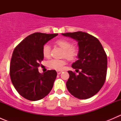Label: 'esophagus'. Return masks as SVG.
<instances>
[{"label": "esophagus", "instance_id": "esophagus-1", "mask_svg": "<svg viewBox=\"0 0 121 121\" xmlns=\"http://www.w3.org/2000/svg\"><path fill=\"white\" fill-rule=\"evenodd\" d=\"M62 72H63V71H59V70L57 71V74H60L61 73H62Z\"/></svg>", "mask_w": 121, "mask_h": 121}]
</instances>
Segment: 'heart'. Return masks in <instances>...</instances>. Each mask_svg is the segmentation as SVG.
I'll list each match as a JSON object with an SVG mask.
<instances>
[{"instance_id":"obj_1","label":"heart","mask_w":121,"mask_h":121,"mask_svg":"<svg viewBox=\"0 0 121 121\" xmlns=\"http://www.w3.org/2000/svg\"><path fill=\"white\" fill-rule=\"evenodd\" d=\"M55 44L64 50L63 57H65L69 60H73L77 57L79 50L77 46H72L71 42L65 39H60L55 41ZM43 55L46 58L50 57L51 54L50 46L48 44L44 45L42 49ZM65 59H52L47 62L48 67L54 69H61L65 64Z\"/></svg>"}]
</instances>
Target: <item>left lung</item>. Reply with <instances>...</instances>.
<instances>
[{"label":"left lung","mask_w":121,"mask_h":121,"mask_svg":"<svg viewBox=\"0 0 121 121\" xmlns=\"http://www.w3.org/2000/svg\"><path fill=\"white\" fill-rule=\"evenodd\" d=\"M62 35L76 40L79 47L78 60L71 65L78 74L68 71L67 90L75 98L81 99L91 98L101 90L105 81L107 71L105 52L98 39L87 33L77 31Z\"/></svg>","instance_id":"8db88e82"}]
</instances>
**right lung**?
Listing matches in <instances>:
<instances>
[{
  "mask_svg": "<svg viewBox=\"0 0 121 121\" xmlns=\"http://www.w3.org/2000/svg\"><path fill=\"white\" fill-rule=\"evenodd\" d=\"M58 34L35 33L14 49L10 64V76L18 93L30 101H38L49 94L57 77L56 70L40 74L38 67L44 56V45Z\"/></svg>",
  "mask_w": 121,
  "mask_h": 121,
  "instance_id": "obj_1",
  "label": "right lung"
}]
</instances>
